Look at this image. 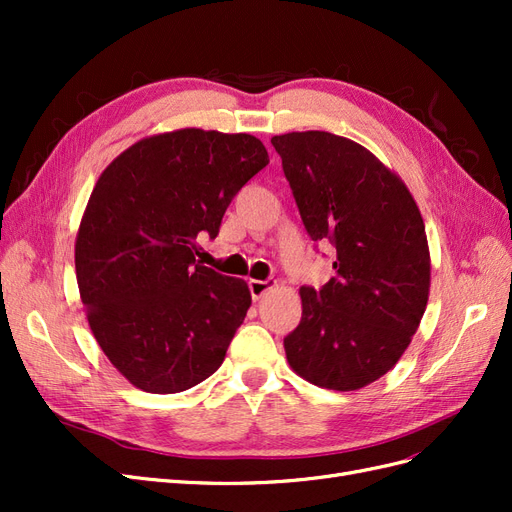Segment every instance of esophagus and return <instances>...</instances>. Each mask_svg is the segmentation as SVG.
Returning a JSON list of instances; mask_svg holds the SVG:
<instances>
[{
	"instance_id": "1",
	"label": "esophagus",
	"mask_w": 512,
	"mask_h": 512,
	"mask_svg": "<svg viewBox=\"0 0 512 512\" xmlns=\"http://www.w3.org/2000/svg\"><path fill=\"white\" fill-rule=\"evenodd\" d=\"M247 286H250L252 299L258 301L260 297H265V294L275 286V280H250V282H247Z\"/></svg>"
}]
</instances>
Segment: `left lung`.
<instances>
[{"label": "left lung", "instance_id": "left-lung-1", "mask_svg": "<svg viewBox=\"0 0 512 512\" xmlns=\"http://www.w3.org/2000/svg\"><path fill=\"white\" fill-rule=\"evenodd\" d=\"M307 235L335 250L333 277L301 286L286 359L322 389L356 391L410 346L429 297V247L412 194L374 153L331 132L273 136Z\"/></svg>", "mask_w": 512, "mask_h": 512}]
</instances>
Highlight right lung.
<instances>
[{
  "mask_svg": "<svg viewBox=\"0 0 512 512\" xmlns=\"http://www.w3.org/2000/svg\"><path fill=\"white\" fill-rule=\"evenodd\" d=\"M269 153L252 134L185 128L149 136L106 166L74 247L91 333L121 376L147 393L207 380L252 305L239 277L196 262L230 200Z\"/></svg>",
  "mask_w": 512,
  "mask_h": 512,
  "instance_id": "add662e5",
  "label": "right lung"
}]
</instances>
